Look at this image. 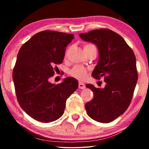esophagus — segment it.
Wrapping results in <instances>:
<instances>
[{
	"label": "esophagus",
	"mask_w": 149,
	"mask_h": 149,
	"mask_svg": "<svg viewBox=\"0 0 149 149\" xmlns=\"http://www.w3.org/2000/svg\"><path fill=\"white\" fill-rule=\"evenodd\" d=\"M78 87H79V88L81 89H84L85 88V85L84 84H83V83H81V82H79Z\"/></svg>",
	"instance_id": "1"
}]
</instances>
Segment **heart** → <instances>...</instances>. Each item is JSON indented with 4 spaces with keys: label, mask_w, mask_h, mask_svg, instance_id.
Instances as JSON below:
<instances>
[{
    "label": "heart",
    "mask_w": 149,
    "mask_h": 149,
    "mask_svg": "<svg viewBox=\"0 0 149 149\" xmlns=\"http://www.w3.org/2000/svg\"><path fill=\"white\" fill-rule=\"evenodd\" d=\"M91 49H96L95 45L92 43H85L84 45V51ZM70 50V48H68L67 50H65V58H66L68 55V53ZM87 74V69L84 66L80 65H75L70 71V75L73 77L76 78L77 79L83 80L86 78Z\"/></svg>",
    "instance_id": "heart-1"
}]
</instances>
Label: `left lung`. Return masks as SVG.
<instances>
[{
	"instance_id": "1",
	"label": "left lung",
	"mask_w": 149,
	"mask_h": 149,
	"mask_svg": "<svg viewBox=\"0 0 149 149\" xmlns=\"http://www.w3.org/2000/svg\"><path fill=\"white\" fill-rule=\"evenodd\" d=\"M81 38L97 45L99 51L98 64L92 75L104 77V89L87 84L94 98L85 104L87 114L101 123H109L129 107L138 79L134 52L122 36L109 29L92 30L81 33Z\"/></svg>"
}]
</instances>
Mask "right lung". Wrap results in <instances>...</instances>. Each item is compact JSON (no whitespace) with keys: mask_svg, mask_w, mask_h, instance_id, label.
<instances>
[{"mask_svg":"<svg viewBox=\"0 0 149 149\" xmlns=\"http://www.w3.org/2000/svg\"><path fill=\"white\" fill-rule=\"evenodd\" d=\"M73 38V34L46 30L20 48L12 73L15 91L20 107L35 120L47 123L58 119L67 99L77 89V81L72 77L56 85L50 82Z\"/></svg>","mask_w":149,"mask_h":149,"instance_id":"obj_1","label":"right lung"}]
</instances>
